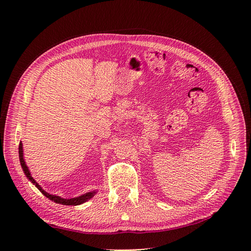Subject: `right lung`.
Here are the masks:
<instances>
[{
	"label": "right lung",
	"mask_w": 251,
	"mask_h": 251,
	"mask_svg": "<svg viewBox=\"0 0 251 251\" xmlns=\"http://www.w3.org/2000/svg\"><path fill=\"white\" fill-rule=\"evenodd\" d=\"M19 156H20V162H21V165H22V169H23V171H24V173H25V175H26V177H27L30 181H31L32 183H33L37 188L40 189L41 193H42L44 196H46L48 199H50V200L53 201V202L63 204V205H79V204H81V203H85V202H87L88 200H90V199L92 198V197L96 194L95 191H94V192H90V193H87V194H85V195H81V196H79V197H76V198H72V199H64V198H60V197H58V196L50 195V194H48L47 192H45L44 189L39 185V183H37V182L32 178L31 175H30V172H29V170H28V168H27V165H26V163H25L24 157H23V144H22V142H20V146H19Z\"/></svg>",
	"instance_id": "obj_1"
}]
</instances>
